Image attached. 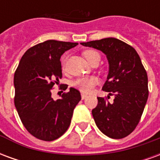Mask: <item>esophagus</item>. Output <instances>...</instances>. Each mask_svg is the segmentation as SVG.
<instances>
[{
  "label": "esophagus",
  "instance_id": "1",
  "mask_svg": "<svg viewBox=\"0 0 160 160\" xmlns=\"http://www.w3.org/2000/svg\"><path fill=\"white\" fill-rule=\"evenodd\" d=\"M87 98V94H84V93L81 94V98H82V99H85V98Z\"/></svg>",
  "mask_w": 160,
  "mask_h": 160
}]
</instances>
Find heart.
<instances>
[{
  "instance_id": "obj_1",
  "label": "heart",
  "mask_w": 160,
  "mask_h": 160,
  "mask_svg": "<svg viewBox=\"0 0 160 160\" xmlns=\"http://www.w3.org/2000/svg\"><path fill=\"white\" fill-rule=\"evenodd\" d=\"M84 56L86 57V59L88 61V62H91L95 58H99L100 59L99 54L97 51H94V50H87V51H85ZM98 80L97 77H83V78H80V79L75 80L73 82V85L78 89H80L81 92H90L93 89L95 85L98 84Z\"/></svg>"
}]
</instances>
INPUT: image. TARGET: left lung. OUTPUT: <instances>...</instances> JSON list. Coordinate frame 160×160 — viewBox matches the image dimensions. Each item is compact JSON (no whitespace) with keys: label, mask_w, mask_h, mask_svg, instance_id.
<instances>
[{"label":"left lung","mask_w":160,"mask_h":160,"mask_svg":"<svg viewBox=\"0 0 160 160\" xmlns=\"http://www.w3.org/2000/svg\"><path fill=\"white\" fill-rule=\"evenodd\" d=\"M80 44L102 51L109 63L102 90L113 94L115 99L110 103L98 98V105L92 111L95 123L108 137H126L139 123L148 101V74L141 58L133 47L114 38Z\"/></svg>","instance_id":"left-lung-1"}]
</instances>
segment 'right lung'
Listing matches in <instances>:
<instances>
[{
	"instance_id": "1",
	"label": "right lung",
	"mask_w": 160,
	"mask_h": 160,
	"mask_svg": "<svg viewBox=\"0 0 160 160\" xmlns=\"http://www.w3.org/2000/svg\"><path fill=\"white\" fill-rule=\"evenodd\" d=\"M77 42L47 40L27 49L14 73V104L30 134L51 141L68 128L74 108L81 99L79 91L70 87L62 98L54 100L51 89L62 76L60 58Z\"/></svg>"
}]
</instances>
